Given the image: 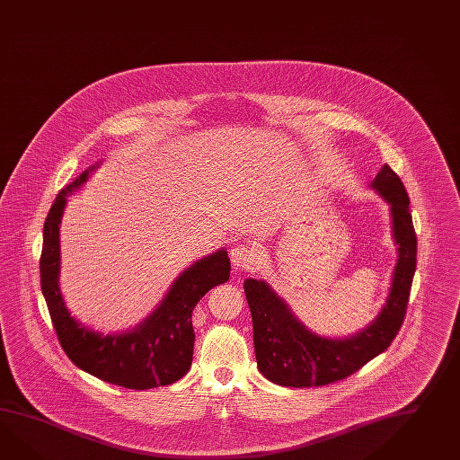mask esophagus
Wrapping results in <instances>:
<instances>
[{"label":"esophagus","mask_w":460,"mask_h":460,"mask_svg":"<svg viewBox=\"0 0 460 460\" xmlns=\"http://www.w3.org/2000/svg\"><path fill=\"white\" fill-rule=\"evenodd\" d=\"M231 261L234 270H251L258 261V251L249 244H239L231 249Z\"/></svg>","instance_id":"1"}]
</instances>
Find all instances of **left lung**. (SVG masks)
Wrapping results in <instances>:
<instances>
[{
  "mask_svg": "<svg viewBox=\"0 0 460 460\" xmlns=\"http://www.w3.org/2000/svg\"><path fill=\"white\" fill-rule=\"evenodd\" d=\"M372 188L391 204L399 259L387 303L372 324L349 339H325L307 331L264 280L246 279L258 367L266 379L286 387H314L342 381L393 344L402 327L417 262V237L409 196L387 164Z\"/></svg>",
  "mask_w": 460,
  "mask_h": 460,
  "instance_id": "8db88e82",
  "label": "left lung"
}]
</instances>
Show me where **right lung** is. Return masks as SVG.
Here are the masks:
<instances>
[{
	"mask_svg": "<svg viewBox=\"0 0 460 460\" xmlns=\"http://www.w3.org/2000/svg\"><path fill=\"white\" fill-rule=\"evenodd\" d=\"M94 168L86 169L59 190L46 216L40 274L51 323L67 358L91 376L135 391L169 385L181 379L192 362V309L206 292L229 279L231 262L226 251L194 262L172 284L156 311L133 332L102 337L79 324L67 311L58 286L59 223L67 194L86 182Z\"/></svg>",
	"mask_w": 460,
	"mask_h": 460,
	"instance_id": "right-lung-1",
	"label": "right lung"
}]
</instances>
